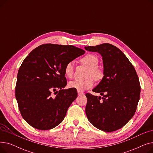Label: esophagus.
Here are the masks:
<instances>
[{
	"instance_id": "1",
	"label": "esophagus",
	"mask_w": 153,
	"mask_h": 153,
	"mask_svg": "<svg viewBox=\"0 0 153 153\" xmlns=\"http://www.w3.org/2000/svg\"><path fill=\"white\" fill-rule=\"evenodd\" d=\"M77 94L79 95H84V93L83 92H81V91H77Z\"/></svg>"
}]
</instances>
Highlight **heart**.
Instances as JSON below:
<instances>
[{"mask_svg": "<svg viewBox=\"0 0 153 153\" xmlns=\"http://www.w3.org/2000/svg\"><path fill=\"white\" fill-rule=\"evenodd\" d=\"M81 62L89 68L88 71L87 77H89L85 81L80 80H74L69 82L68 86L71 89H74L78 91H84L89 89L92 87L94 84L93 78H90L92 76L95 81H99L103 76V72L98 68L99 58L94 54H88L84 56L81 59ZM64 73L67 77L71 78L74 73V62L70 61L66 64L64 68Z\"/></svg>", "mask_w": 153, "mask_h": 153, "instance_id": "heart-1", "label": "heart"}]
</instances>
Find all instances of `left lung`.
<instances>
[{
	"label": "left lung",
	"instance_id": "8db88e82",
	"mask_svg": "<svg viewBox=\"0 0 153 153\" xmlns=\"http://www.w3.org/2000/svg\"><path fill=\"white\" fill-rule=\"evenodd\" d=\"M85 49L101 54L104 75L92 90L103 97L85 94L86 115L98 129L106 132L116 131L135 114L141 91L138 76L133 64L116 46L103 43L85 46Z\"/></svg>",
	"mask_w": 153,
	"mask_h": 153
}]
</instances>
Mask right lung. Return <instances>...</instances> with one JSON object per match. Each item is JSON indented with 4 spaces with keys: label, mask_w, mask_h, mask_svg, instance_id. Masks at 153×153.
Segmentation results:
<instances>
[{
    "label": "right lung",
    "mask_w": 153,
    "mask_h": 153,
    "mask_svg": "<svg viewBox=\"0 0 153 153\" xmlns=\"http://www.w3.org/2000/svg\"><path fill=\"white\" fill-rule=\"evenodd\" d=\"M84 53L74 46L44 44L23 60L17 74L15 97L22 117L32 127L47 130L62 122L77 97V90L63 89L67 84L64 68Z\"/></svg>",
    "instance_id": "right-lung-1"
}]
</instances>
